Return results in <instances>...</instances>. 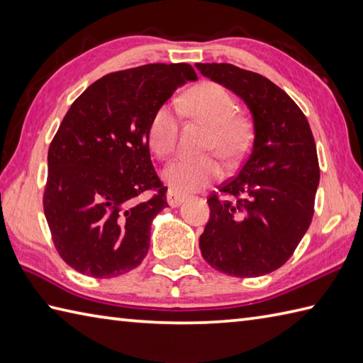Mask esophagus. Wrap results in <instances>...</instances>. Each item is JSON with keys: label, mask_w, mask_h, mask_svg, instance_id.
Segmentation results:
<instances>
[{"label": "esophagus", "mask_w": 363, "mask_h": 363, "mask_svg": "<svg viewBox=\"0 0 363 363\" xmlns=\"http://www.w3.org/2000/svg\"><path fill=\"white\" fill-rule=\"evenodd\" d=\"M186 198H187L186 195H182V194H179V191H176L173 189H168V191H167V201L172 207L181 206L184 201H186Z\"/></svg>", "instance_id": "esophagus-1"}]
</instances>
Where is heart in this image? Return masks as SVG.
<instances>
[{
    "label": "heart",
    "mask_w": 363,
    "mask_h": 363,
    "mask_svg": "<svg viewBox=\"0 0 363 363\" xmlns=\"http://www.w3.org/2000/svg\"><path fill=\"white\" fill-rule=\"evenodd\" d=\"M187 117L209 128L203 150L217 152L225 160H235L251 142L250 121L235 112V101L229 91L217 82L206 81L190 89L181 101ZM179 120L169 104H162L151 115L146 129L148 145L160 159L172 156L176 148ZM223 168L215 156L177 157L169 164L164 177L176 191H196L220 179Z\"/></svg>",
    "instance_id": "obj_1"
}]
</instances>
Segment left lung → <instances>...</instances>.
<instances>
[{"label":"left lung","mask_w":363,"mask_h":363,"mask_svg":"<svg viewBox=\"0 0 363 363\" xmlns=\"http://www.w3.org/2000/svg\"><path fill=\"white\" fill-rule=\"evenodd\" d=\"M196 68L240 96L254 121L250 156L207 198L211 218L199 248L207 264L225 274H268L291 257L312 223L320 165L309 121L265 76L233 64ZM220 193L236 201L220 200Z\"/></svg>","instance_id":"8db88e82"}]
</instances>
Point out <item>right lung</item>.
<instances>
[{
	"mask_svg": "<svg viewBox=\"0 0 363 363\" xmlns=\"http://www.w3.org/2000/svg\"><path fill=\"white\" fill-rule=\"evenodd\" d=\"M196 78L189 64L113 72L65 113L48 150L43 212L59 256L76 272L107 279L148 254L151 221L168 203L146 129L154 111Z\"/></svg>",
	"mask_w": 363,
	"mask_h": 363,
	"instance_id": "add662e5",
	"label": "right lung"
}]
</instances>
